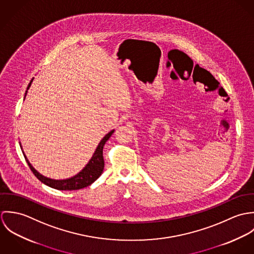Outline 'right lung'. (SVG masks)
<instances>
[{"label":"right lung","mask_w":254,"mask_h":254,"mask_svg":"<svg viewBox=\"0 0 254 254\" xmlns=\"http://www.w3.org/2000/svg\"><path fill=\"white\" fill-rule=\"evenodd\" d=\"M33 79H31L30 83L28 84V87H27V90L25 92V96H24V99L27 95V92L31 86V83L33 82ZM114 132V129L111 130L110 132H109L100 142V144L97 146L94 154L92 155L91 159L89 160V162L85 165V167L79 172L77 173L76 175H74L73 177L70 178H67V179H63V180H56V179H51V178H48L42 174H40L36 169L31 165V163L29 162V160L27 159L26 155L24 154L23 152V155L28 163V166L30 167V169L32 170V172L35 174L37 178L44 183L45 185L53 188V189H56V190H80V189H83L85 187H88L90 186L91 184H93L94 182L96 181L103 173V170H104V167H105V161H104V156H103V149H104V146L106 145V143L108 142L110 136L113 134ZM20 147H21V150H22V146L21 144L19 143Z\"/></svg>","instance_id":"obj_1"}]
</instances>
